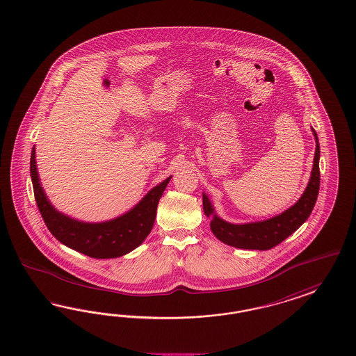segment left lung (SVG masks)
<instances>
[{
    "instance_id": "obj_1",
    "label": "left lung",
    "mask_w": 356,
    "mask_h": 356,
    "mask_svg": "<svg viewBox=\"0 0 356 356\" xmlns=\"http://www.w3.org/2000/svg\"><path fill=\"white\" fill-rule=\"evenodd\" d=\"M313 133L316 136V147L310 181L301 199L281 215L257 223H227L213 213V209L211 206L209 197H206V194H203V211L207 216L213 215L210 227L215 236L220 241H223L224 244H228L231 247H236L241 250H266L276 247L277 244L284 241L306 222V219L310 216L316 206L321 182V149L318 143V136L314 129Z\"/></svg>"
}]
</instances>
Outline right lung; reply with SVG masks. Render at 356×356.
<instances>
[{"label":"right lung","instance_id":"right-lung-1","mask_svg":"<svg viewBox=\"0 0 356 356\" xmlns=\"http://www.w3.org/2000/svg\"><path fill=\"white\" fill-rule=\"evenodd\" d=\"M30 174L34 197L49 231L68 248L93 259H115L137 248L150 234L159 206L170 178L156 186L125 215L104 223H83L62 215L54 209L40 187L35 165V150H31Z\"/></svg>","mask_w":356,"mask_h":356}]
</instances>
